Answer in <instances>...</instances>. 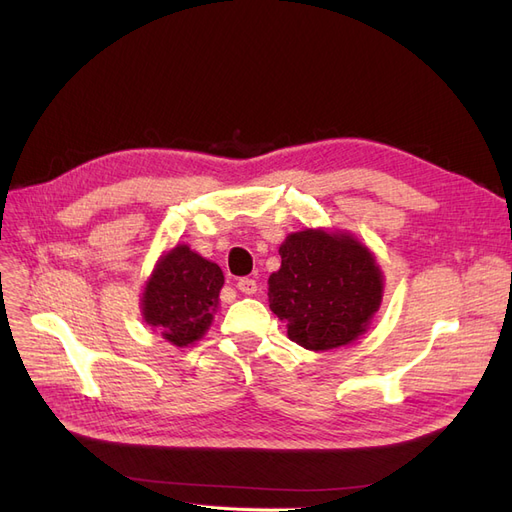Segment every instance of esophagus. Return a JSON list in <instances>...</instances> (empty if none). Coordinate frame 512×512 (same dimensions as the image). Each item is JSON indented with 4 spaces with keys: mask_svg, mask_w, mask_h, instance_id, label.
Wrapping results in <instances>:
<instances>
[{
    "mask_svg": "<svg viewBox=\"0 0 512 512\" xmlns=\"http://www.w3.org/2000/svg\"><path fill=\"white\" fill-rule=\"evenodd\" d=\"M237 288H239L243 294H256L258 284H256V280H250V277H241V280L237 282Z\"/></svg>",
    "mask_w": 512,
    "mask_h": 512,
    "instance_id": "esophagus-1",
    "label": "esophagus"
}]
</instances>
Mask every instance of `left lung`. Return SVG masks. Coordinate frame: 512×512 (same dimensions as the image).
Instances as JSON below:
<instances>
[{
  "mask_svg": "<svg viewBox=\"0 0 512 512\" xmlns=\"http://www.w3.org/2000/svg\"><path fill=\"white\" fill-rule=\"evenodd\" d=\"M269 277V307L307 350H333L363 335L382 303L376 256L348 232L305 228L280 245Z\"/></svg>",
  "mask_w": 512,
  "mask_h": 512,
  "instance_id": "8db88e82",
  "label": "left lung"
}]
</instances>
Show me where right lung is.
I'll return each mask as SVG.
<instances>
[{"mask_svg": "<svg viewBox=\"0 0 512 512\" xmlns=\"http://www.w3.org/2000/svg\"><path fill=\"white\" fill-rule=\"evenodd\" d=\"M222 286V269L179 243L158 260L145 284L143 318L173 346H190L211 327Z\"/></svg>", "mask_w": 512, "mask_h": 512, "instance_id": "add662e5", "label": "right lung"}]
</instances>
